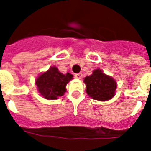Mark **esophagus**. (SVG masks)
I'll list each match as a JSON object with an SVG mask.
<instances>
[{"label":"esophagus","instance_id":"obj_1","mask_svg":"<svg viewBox=\"0 0 151 151\" xmlns=\"http://www.w3.org/2000/svg\"><path fill=\"white\" fill-rule=\"evenodd\" d=\"M82 76H83L82 73H76L75 74V77L77 78H78V79H81V78H82Z\"/></svg>","mask_w":151,"mask_h":151}]
</instances>
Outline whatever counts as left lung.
<instances>
[{
  "mask_svg": "<svg viewBox=\"0 0 151 151\" xmlns=\"http://www.w3.org/2000/svg\"><path fill=\"white\" fill-rule=\"evenodd\" d=\"M86 85V92L92 99L99 101L110 99L115 93L117 84L110 76L104 74L99 69L93 71L92 75L84 80Z\"/></svg>",
  "mask_w": 151,
  "mask_h": 151,
  "instance_id": "left-lung-1",
  "label": "left lung"
}]
</instances>
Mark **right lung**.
<instances>
[{"mask_svg": "<svg viewBox=\"0 0 151 151\" xmlns=\"http://www.w3.org/2000/svg\"><path fill=\"white\" fill-rule=\"evenodd\" d=\"M70 73L63 74L52 66L47 72L39 76L36 81L38 92L47 99H56L66 92V84L72 79Z\"/></svg>", "mask_w": 151, "mask_h": 151, "instance_id": "add662e5", "label": "right lung"}]
</instances>
